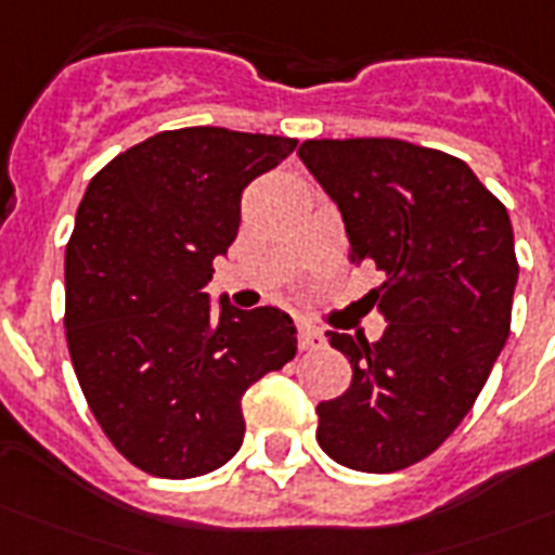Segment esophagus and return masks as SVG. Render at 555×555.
Returning a JSON list of instances; mask_svg holds the SVG:
<instances>
[{
	"mask_svg": "<svg viewBox=\"0 0 555 555\" xmlns=\"http://www.w3.org/2000/svg\"><path fill=\"white\" fill-rule=\"evenodd\" d=\"M296 343L302 351H313V348H320L325 343L320 328H313L311 322H299V328H296Z\"/></svg>",
	"mask_w": 555,
	"mask_h": 555,
	"instance_id": "34e87169",
	"label": "esophagus"
}]
</instances>
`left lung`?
<instances>
[{
    "mask_svg": "<svg viewBox=\"0 0 555 555\" xmlns=\"http://www.w3.org/2000/svg\"><path fill=\"white\" fill-rule=\"evenodd\" d=\"M299 158L374 264L377 343L328 331L351 386L317 405V440L357 473H397L457 429L509 337L518 282L507 207L461 158L397 138L305 141Z\"/></svg>",
    "mask_w": 555,
    "mask_h": 555,
    "instance_id": "1",
    "label": "left lung"
}]
</instances>
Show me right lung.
<instances>
[{
    "mask_svg": "<svg viewBox=\"0 0 555 555\" xmlns=\"http://www.w3.org/2000/svg\"><path fill=\"white\" fill-rule=\"evenodd\" d=\"M294 138L190 126L146 138L91 178L65 247V339L100 429L158 478L224 466L244 391L296 354L279 308L238 311L201 291L242 221V192Z\"/></svg>",
    "mask_w": 555,
    "mask_h": 555,
    "instance_id": "add662e5",
    "label": "right lung"
}]
</instances>
